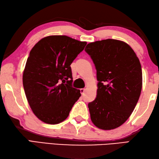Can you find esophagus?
<instances>
[{
  "label": "esophagus",
  "instance_id": "obj_1",
  "mask_svg": "<svg viewBox=\"0 0 159 159\" xmlns=\"http://www.w3.org/2000/svg\"><path fill=\"white\" fill-rule=\"evenodd\" d=\"M80 93H81L82 95H83L84 93L85 92V89H80Z\"/></svg>",
  "mask_w": 159,
  "mask_h": 159
}]
</instances>
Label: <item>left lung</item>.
Returning a JSON list of instances; mask_svg holds the SVG:
<instances>
[{
    "instance_id": "8db88e82",
    "label": "left lung",
    "mask_w": 159,
    "mask_h": 159,
    "mask_svg": "<svg viewBox=\"0 0 159 159\" xmlns=\"http://www.w3.org/2000/svg\"><path fill=\"white\" fill-rule=\"evenodd\" d=\"M96 69L97 96L88 104L91 120L102 130L115 129L135 108L142 88V70L135 52L122 41L107 39L85 49Z\"/></svg>"
}]
</instances>
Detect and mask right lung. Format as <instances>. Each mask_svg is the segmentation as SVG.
I'll list each match as a JSON object with an SVG mask.
<instances>
[{
  "label": "right lung",
  "instance_id": "right-lung-1",
  "mask_svg": "<svg viewBox=\"0 0 159 159\" xmlns=\"http://www.w3.org/2000/svg\"><path fill=\"white\" fill-rule=\"evenodd\" d=\"M86 44L66 35H50L30 52L23 72L24 89L33 113L43 122L65 120L81 96L72 87L70 65Z\"/></svg>",
  "mask_w": 159,
  "mask_h": 159
}]
</instances>
